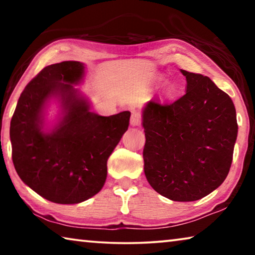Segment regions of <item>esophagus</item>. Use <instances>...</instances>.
<instances>
[{"instance_id":"34e87169","label":"esophagus","mask_w":255,"mask_h":255,"mask_svg":"<svg viewBox=\"0 0 255 255\" xmlns=\"http://www.w3.org/2000/svg\"><path fill=\"white\" fill-rule=\"evenodd\" d=\"M141 124V117L140 115L138 114V112H132L131 114V117H130V125L132 127L135 126H139Z\"/></svg>"}]
</instances>
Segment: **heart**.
Here are the masks:
<instances>
[{
  "label": "heart",
  "mask_w": 255,
  "mask_h": 255,
  "mask_svg": "<svg viewBox=\"0 0 255 255\" xmlns=\"http://www.w3.org/2000/svg\"><path fill=\"white\" fill-rule=\"evenodd\" d=\"M176 92V89L173 84H167L164 89V96L165 98H172L174 97V94Z\"/></svg>",
  "instance_id": "heart-1"
}]
</instances>
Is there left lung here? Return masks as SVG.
<instances>
[{"label": "left lung", "instance_id": "1", "mask_svg": "<svg viewBox=\"0 0 255 255\" xmlns=\"http://www.w3.org/2000/svg\"><path fill=\"white\" fill-rule=\"evenodd\" d=\"M187 92L173 103L149 101L143 111L144 172L155 191L195 201L230 172L237 137L234 103L209 77L181 70Z\"/></svg>", "mask_w": 255, "mask_h": 255}]
</instances>
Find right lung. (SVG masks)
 I'll use <instances>...</instances> for the list:
<instances>
[{
    "label": "right lung",
    "instance_id": "add662e5",
    "mask_svg": "<svg viewBox=\"0 0 255 255\" xmlns=\"http://www.w3.org/2000/svg\"><path fill=\"white\" fill-rule=\"evenodd\" d=\"M80 62L46 66L29 82L11 119L12 161L20 179L45 199L79 204L100 191L107 161L129 126L130 112L102 117L71 84L82 79ZM51 95L62 99L66 115L50 134L41 131L42 109Z\"/></svg>",
    "mask_w": 255,
    "mask_h": 255
}]
</instances>
